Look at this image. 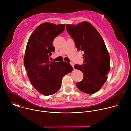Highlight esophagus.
<instances>
[{"label": "esophagus", "mask_w": 131, "mask_h": 131, "mask_svg": "<svg viewBox=\"0 0 131 131\" xmlns=\"http://www.w3.org/2000/svg\"><path fill=\"white\" fill-rule=\"evenodd\" d=\"M70 65H71V66L72 67V68L74 69V64H73V63L71 62V63H70Z\"/></svg>", "instance_id": "34e87169"}]
</instances>
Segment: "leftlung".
<instances>
[{
    "label": "left lung",
    "mask_w": 131,
    "mask_h": 131,
    "mask_svg": "<svg viewBox=\"0 0 131 131\" xmlns=\"http://www.w3.org/2000/svg\"><path fill=\"white\" fill-rule=\"evenodd\" d=\"M66 29L78 51L84 52L83 64L74 66L83 74L82 80L77 82V87L86 94H94L104 85L110 70V57L104 40L97 30L87 22L77 25L67 24Z\"/></svg>",
    "instance_id": "1"
}]
</instances>
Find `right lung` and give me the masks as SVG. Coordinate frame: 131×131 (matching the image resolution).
Returning a JSON list of instances; mask_svg holds the SVG:
<instances>
[{
  "label": "right lung",
  "mask_w": 131,
  "mask_h": 131,
  "mask_svg": "<svg viewBox=\"0 0 131 131\" xmlns=\"http://www.w3.org/2000/svg\"><path fill=\"white\" fill-rule=\"evenodd\" d=\"M65 27V24H41L35 29L27 42L25 68L33 86L44 95L57 93L61 88L63 76L72 70L69 63L49 60L55 51L53 41Z\"/></svg>",
  "instance_id": "obj_1"
}]
</instances>
